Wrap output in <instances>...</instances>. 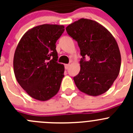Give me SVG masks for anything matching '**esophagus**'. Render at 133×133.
<instances>
[{
    "label": "esophagus",
    "instance_id": "obj_1",
    "mask_svg": "<svg viewBox=\"0 0 133 133\" xmlns=\"http://www.w3.org/2000/svg\"><path fill=\"white\" fill-rule=\"evenodd\" d=\"M69 66H70V64H65V69H69Z\"/></svg>",
    "mask_w": 133,
    "mask_h": 133
}]
</instances>
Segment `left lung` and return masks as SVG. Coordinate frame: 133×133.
<instances>
[{"mask_svg":"<svg viewBox=\"0 0 133 133\" xmlns=\"http://www.w3.org/2000/svg\"><path fill=\"white\" fill-rule=\"evenodd\" d=\"M65 29L78 42L82 57L80 72L73 78L78 89L94 96L105 92L120 70L121 55L115 38L105 27L87 18L75 21Z\"/></svg>","mask_w":133,"mask_h":133,"instance_id":"8db88e82","label":"left lung"}]
</instances>
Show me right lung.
Returning a JSON list of instances; mask_svg holds the SVG:
<instances>
[{"label":"right lung","instance_id":"add662e5","mask_svg":"<svg viewBox=\"0 0 133 133\" xmlns=\"http://www.w3.org/2000/svg\"><path fill=\"white\" fill-rule=\"evenodd\" d=\"M64 30L63 25H37L25 32L16 48L15 76L22 89L36 100H49L60 89L64 65L57 62L56 42Z\"/></svg>","mask_w":133,"mask_h":133}]
</instances>
